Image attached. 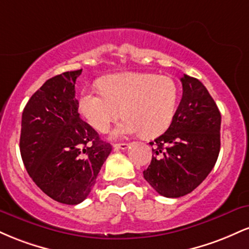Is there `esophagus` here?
I'll use <instances>...</instances> for the list:
<instances>
[{"label": "esophagus", "instance_id": "esophagus-1", "mask_svg": "<svg viewBox=\"0 0 249 249\" xmlns=\"http://www.w3.org/2000/svg\"><path fill=\"white\" fill-rule=\"evenodd\" d=\"M113 147L117 148V150H126L128 144L127 142H117V144H113Z\"/></svg>", "mask_w": 249, "mask_h": 249}]
</instances>
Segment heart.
<instances>
[{
  "label": "heart",
  "mask_w": 249,
  "mask_h": 249,
  "mask_svg": "<svg viewBox=\"0 0 249 249\" xmlns=\"http://www.w3.org/2000/svg\"><path fill=\"white\" fill-rule=\"evenodd\" d=\"M102 91L84 89L79 111L89 124L105 132L123 116L113 137L141 132L145 138L160 136L172 124L179 99V88L168 76L123 72L104 77Z\"/></svg>",
  "instance_id": "1"
}]
</instances>
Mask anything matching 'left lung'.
<instances>
[{
    "instance_id": "8db88e82",
    "label": "left lung",
    "mask_w": 249,
    "mask_h": 249,
    "mask_svg": "<svg viewBox=\"0 0 249 249\" xmlns=\"http://www.w3.org/2000/svg\"><path fill=\"white\" fill-rule=\"evenodd\" d=\"M182 97L172 124L154 139L152 160L142 174L160 196L179 198L206 179L220 152L221 115L199 79L180 78Z\"/></svg>"
}]
</instances>
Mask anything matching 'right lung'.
Here are the masks:
<instances>
[{
    "mask_svg": "<svg viewBox=\"0 0 249 249\" xmlns=\"http://www.w3.org/2000/svg\"><path fill=\"white\" fill-rule=\"evenodd\" d=\"M81 70L48 79L22 113L19 151L30 178L56 201L87 199L112 146L78 113L76 79Z\"/></svg>",
    "mask_w": 249,
    "mask_h": 249,
    "instance_id": "1",
    "label": "right lung"
}]
</instances>
